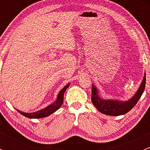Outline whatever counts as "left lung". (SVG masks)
<instances>
[{
  "label": "left lung",
  "mask_w": 150,
  "mask_h": 150,
  "mask_svg": "<svg viewBox=\"0 0 150 150\" xmlns=\"http://www.w3.org/2000/svg\"><path fill=\"white\" fill-rule=\"evenodd\" d=\"M146 75L144 74L143 81L141 83L138 91L134 96L129 100L122 102L113 99H104L99 96V92L96 88L92 85L91 102L93 105L100 112L111 116H118L124 115L129 112L138 102L145 88Z\"/></svg>",
  "instance_id": "obj_1"
}]
</instances>
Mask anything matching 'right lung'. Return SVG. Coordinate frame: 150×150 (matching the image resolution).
Instances as JSON below:
<instances>
[{
	"label": "right lung",
	"instance_id": "add662e5",
	"mask_svg": "<svg viewBox=\"0 0 150 150\" xmlns=\"http://www.w3.org/2000/svg\"><path fill=\"white\" fill-rule=\"evenodd\" d=\"M70 83H68L62 89L59 91L58 96H57V99L54 103L50 104L48 107H45V108L42 109V110H38V111L35 112H32V113H26L23 112L22 111H19V110H16L19 112L20 114H22V115L25 116V117H28V118H42V117H46L49 116L50 115H51L52 113H54V112L57 111L58 109H59L61 107L62 104L63 103V99H64V93L65 92Z\"/></svg>",
	"mask_w": 150,
	"mask_h": 150
}]
</instances>
